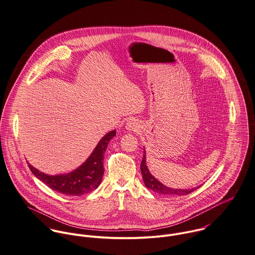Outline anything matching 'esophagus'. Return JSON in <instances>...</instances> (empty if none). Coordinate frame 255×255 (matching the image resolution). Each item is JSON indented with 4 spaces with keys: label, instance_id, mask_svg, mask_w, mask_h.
I'll use <instances>...</instances> for the list:
<instances>
[{
    "label": "esophagus",
    "instance_id": "obj_1",
    "mask_svg": "<svg viewBox=\"0 0 255 255\" xmlns=\"http://www.w3.org/2000/svg\"><path fill=\"white\" fill-rule=\"evenodd\" d=\"M139 128H140V126H139L138 122H136L135 120L128 121L127 124H126V129H127L128 131H133V132H135V131H138Z\"/></svg>",
    "mask_w": 255,
    "mask_h": 255
}]
</instances>
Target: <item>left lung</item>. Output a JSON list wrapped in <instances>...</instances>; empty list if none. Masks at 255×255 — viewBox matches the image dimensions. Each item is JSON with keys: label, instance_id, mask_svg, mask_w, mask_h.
<instances>
[{"label": "left lung", "instance_id": "left-lung-1", "mask_svg": "<svg viewBox=\"0 0 255 255\" xmlns=\"http://www.w3.org/2000/svg\"><path fill=\"white\" fill-rule=\"evenodd\" d=\"M141 173L143 176V181L145 186L152 190L153 192H156L158 194L161 195H166V196H186L188 194H191L192 192L196 191L199 187L194 188V189H190V190H180V189H172V188H168L167 186L163 185L161 182H159L154 176H152V174L149 172V169L147 167L146 164V153L144 150V155H143V159L141 162Z\"/></svg>", "mask_w": 255, "mask_h": 255}]
</instances>
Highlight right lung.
<instances>
[{"label":"right lung","instance_id":"obj_1","mask_svg":"<svg viewBox=\"0 0 255 255\" xmlns=\"http://www.w3.org/2000/svg\"><path fill=\"white\" fill-rule=\"evenodd\" d=\"M116 135V131L108 132L99 141L88 159L74 171L56 176H49L39 172L28 164L31 173L51 190L66 196H82L98 188L101 183L104 168V153L110 140Z\"/></svg>","mask_w":255,"mask_h":255}]
</instances>
